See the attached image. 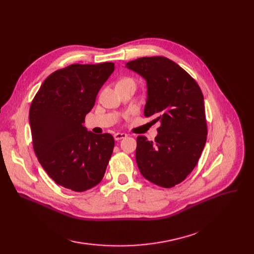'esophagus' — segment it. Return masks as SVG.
<instances>
[{
  "mask_svg": "<svg viewBox=\"0 0 254 254\" xmlns=\"http://www.w3.org/2000/svg\"><path fill=\"white\" fill-rule=\"evenodd\" d=\"M127 137V135L125 134V132H116V134L114 135V139L116 141H119V140H122V139H126Z\"/></svg>",
  "mask_w": 254,
  "mask_h": 254,
  "instance_id": "obj_1",
  "label": "esophagus"
}]
</instances>
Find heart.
Masks as SVG:
<instances>
[{"label": "heart", "mask_w": 254, "mask_h": 254, "mask_svg": "<svg viewBox=\"0 0 254 254\" xmlns=\"http://www.w3.org/2000/svg\"><path fill=\"white\" fill-rule=\"evenodd\" d=\"M119 82H124V83H134V84H135L134 79L130 78V77H125V78H123L122 80H120Z\"/></svg>", "instance_id": "b5f03b06"}]
</instances>
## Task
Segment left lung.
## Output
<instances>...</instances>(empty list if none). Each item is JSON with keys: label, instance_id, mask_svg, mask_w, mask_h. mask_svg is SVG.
Returning a JSON list of instances; mask_svg holds the SVG:
<instances>
[{"label": "left lung", "instance_id": "1", "mask_svg": "<svg viewBox=\"0 0 254 254\" xmlns=\"http://www.w3.org/2000/svg\"><path fill=\"white\" fill-rule=\"evenodd\" d=\"M147 81L145 117L161 123L154 141L137 137L136 161L148 181L171 189L196 166L207 140L204 97L195 80L165 57H144L127 64Z\"/></svg>", "mask_w": 254, "mask_h": 254}]
</instances>
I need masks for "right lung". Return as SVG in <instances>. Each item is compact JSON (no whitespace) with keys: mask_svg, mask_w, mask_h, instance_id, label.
I'll use <instances>...</instances> for the list:
<instances>
[{"mask_svg":"<svg viewBox=\"0 0 254 254\" xmlns=\"http://www.w3.org/2000/svg\"><path fill=\"white\" fill-rule=\"evenodd\" d=\"M113 63L73 64L50 74L30 108L33 147L39 163L57 184L77 192L101 182L114 138L95 135L82 126Z\"/></svg>","mask_w":254,"mask_h":254,"instance_id":"1","label":"right lung"}]
</instances>
